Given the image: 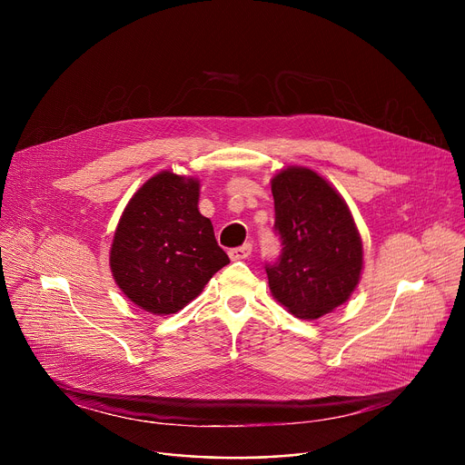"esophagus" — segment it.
I'll return each instance as SVG.
<instances>
[{"label": "esophagus", "mask_w": 465, "mask_h": 465, "mask_svg": "<svg viewBox=\"0 0 465 465\" xmlns=\"http://www.w3.org/2000/svg\"><path fill=\"white\" fill-rule=\"evenodd\" d=\"M228 253H230V257H232L233 261H239V259H246V257L252 253V244H250V242H244V244H241V246H235V248H232Z\"/></svg>", "instance_id": "esophagus-1"}]
</instances>
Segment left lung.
<instances>
[{
  "label": "left lung",
  "instance_id": "left-lung-1",
  "mask_svg": "<svg viewBox=\"0 0 465 465\" xmlns=\"http://www.w3.org/2000/svg\"><path fill=\"white\" fill-rule=\"evenodd\" d=\"M276 261L264 262L274 298L303 320L342 305L359 283L362 241L344 198L311 169L272 180Z\"/></svg>",
  "mask_w": 465,
  "mask_h": 465
}]
</instances>
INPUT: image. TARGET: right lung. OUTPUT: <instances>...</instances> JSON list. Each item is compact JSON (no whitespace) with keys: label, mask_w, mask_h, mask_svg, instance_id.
I'll return each mask as SVG.
<instances>
[{"label":"right lung","mask_w":465,"mask_h":465,"mask_svg":"<svg viewBox=\"0 0 465 465\" xmlns=\"http://www.w3.org/2000/svg\"><path fill=\"white\" fill-rule=\"evenodd\" d=\"M230 262L198 212V182L163 171L130 198L110 250L115 283L142 309L173 314Z\"/></svg>","instance_id":"right-lung-1"}]
</instances>
